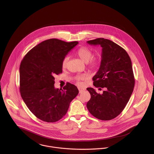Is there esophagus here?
<instances>
[{
  "label": "esophagus",
  "mask_w": 154,
  "mask_h": 154,
  "mask_svg": "<svg viewBox=\"0 0 154 154\" xmlns=\"http://www.w3.org/2000/svg\"><path fill=\"white\" fill-rule=\"evenodd\" d=\"M78 90H79V93H81L82 92L85 91V88H82V87H78Z\"/></svg>",
  "instance_id": "esophagus-1"
}]
</instances>
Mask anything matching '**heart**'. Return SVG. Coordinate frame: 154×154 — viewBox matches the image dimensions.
Here are the masks:
<instances>
[{
    "label": "heart",
    "instance_id": "obj_1",
    "mask_svg": "<svg viewBox=\"0 0 154 154\" xmlns=\"http://www.w3.org/2000/svg\"><path fill=\"white\" fill-rule=\"evenodd\" d=\"M76 54L82 61H84L85 63H88V67L91 70H96L100 65V59L97 57H93L92 51L87 47H82L80 48H79L76 52ZM68 56H66L63 59L62 63L63 69L66 68L68 63ZM87 75H79L75 77V79L78 81L79 84H80L79 81L85 80L87 79Z\"/></svg>",
    "mask_w": 154,
    "mask_h": 154
}]
</instances>
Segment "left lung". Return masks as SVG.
Returning a JSON list of instances; mask_svg holds the SVG:
<instances>
[{
    "instance_id": "1",
    "label": "left lung",
    "mask_w": 154,
    "mask_h": 154,
    "mask_svg": "<svg viewBox=\"0 0 154 154\" xmlns=\"http://www.w3.org/2000/svg\"><path fill=\"white\" fill-rule=\"evenodd\" d=\"M87 43L102 47L100 67L92 80L95 87L106 91L100 94L94 88H87L91 94L87 107L98 119L110 120L122 112L133 92L135 81L132 62L124 48L108 39L99 38Z\"/></svg>"
}]
</instances>
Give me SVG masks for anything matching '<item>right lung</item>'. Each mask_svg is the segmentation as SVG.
I'll use <instances>...</instances> for the list:
<instances>
[{
  "label": "right lung",
  "mask_w": 154,
  "mask_h": 154,
  "mask_svg": "<svg viewBox=\"0 0 154 154\" xmlns=\"http://www.w3.org/2000/svg\"><path fill=\"white\" fill-rule=\"evenodd\" d=\"M78 44L48 39L30 50L21 61V97L29 110L44 122L53 123L61 119L79 93L77 87L69 82L63 89L54 85L55 75L62 72L63 59Z\"/></svg>",
  "instance_id": "1"
}]
</instances>
